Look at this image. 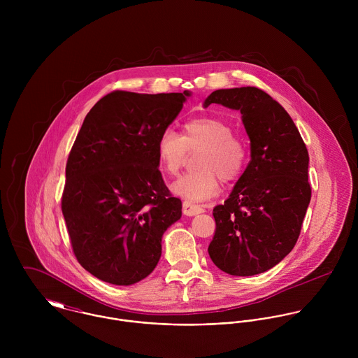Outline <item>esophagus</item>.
<instances>
[{
	"label": "esophagus",
	"mask_w": 358,
	"mask_h": 358,
	"mask_svg": "<svg viewBox=\"0 0 358 358\" xmlns=\"http://www.w3.org/2000/svg\"><path fill=\"white\" fill-rule=\"evenodd\" d=\"M204 212V208L200 205L192 204L190 201H183V213L186 216H194Z\"/></svg>",
	"instance_id": "obj_1"
}]
</instances>
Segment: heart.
Instances as JSON below:
<instances>
[{"instance_id":"heart-1","label":"heart","mask_w":358,"mask_h":358,"mask_svg":"<svg viewBox=\"0 0 358 358\" xmlns=\"http://www.w3.org/2000/svg\"><path fill=\"white\" fill-rule=\"evenodd\" d=\"M201 149L197 155V171L175 180L171 190L187 201H204L219 192L220 180L237 179L248 159V149L243 139L233 135L231 127L216 117H199L183 125L180 136L165 129L157 141V158L166 175H176L187 152Z\"/></svg>"}]
</instances>
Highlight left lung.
Listing matches in <instances>:
<instances>
[{
    "mask_svg": "<svg viewBox=\"0 0 358 358\" xmlns=\"http://www.w3.org/2000/svg\"><path fill=\"white\" fill-rule=\"evenodd\" d=\"M241 113L251 161L224 204L213 208L212 262L231 275H255L295 247L311 199L306 145L289 114L255 87L217 90L204 101Z\"/></svg>",
    "mask_w": 358,
    "mask_h": 358,
    "instance_id": "left-lung-1",
    "label": "left lung"
}]
</instances>
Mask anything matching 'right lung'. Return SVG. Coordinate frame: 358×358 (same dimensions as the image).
Returning <instances> with one entry per match:
<instances>
[{
    "instance_id": "add662e5",
    "label": "right lung",
    "mask_w": 358,
    "mask_h": 358,
    "mask_svg": "<svg viewBox=\"0 0 358 358\" xmlns=\"http://www.w3.org/2000/svg\"><path fill=\"white\" fill-rule=\"evenodd\" d=\"M192 96L114 91L87 114L66 165L62 212L74 255L96 278L132 285L182 216L158 169L157 141Z\"/></svg>"
}]
</instances>
